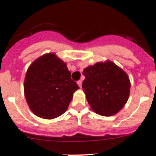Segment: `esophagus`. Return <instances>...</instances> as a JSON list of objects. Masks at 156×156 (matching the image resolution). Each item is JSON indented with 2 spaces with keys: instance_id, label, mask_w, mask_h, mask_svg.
<instances>
[{
  "instance_id": "1",
  "label": "esophagus",
  "mask_w": 156,
  "mask_h": 156,
  "mask_svg": "<svg viewBox=\"0 0 156 156\" xmlns=\"http://www.w3.org/2000/svg\"><path fill=\"white\" fill-rule=\"evenodd\" d=\"M77 84H78V85L80 87H81V85H82V81H81V80H80V81H78V82H77Z\"/></svg>"
}]
</instances>
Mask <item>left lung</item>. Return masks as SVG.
Returning <instances> with one entry per match:
<instances>
[{
  "instance_id": "1",
  "label": "left lung",
  "mask_w": 156,
  "mask_h": 156,
  "mask_svg": "<svg viewBox=\"0 0 156 156\" xmlns=\"http://www.w3.org/2000/svg\"><path fill=\"white\" fill-rule=\"evenodd\" d=\"M82 88L93 111L103 116L119 112L128 100L130 82L126 72L111 61L84 69Z\"/></svg>"
}]
</instances>
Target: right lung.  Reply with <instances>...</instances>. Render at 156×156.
I'll use <instances>...</instances> for the list:
<instances>
[{
    "label": "right lung",
    "instance_id": "add662e5",
    "mask_svg": "<svg viewBox=\"0 0 156 156\" xmlns=\"http://www.w3.org/2000/svg\"><path fill=\"white\" fill-rule=\"evenodd\" d=\"M79 88L71 78L66 63L55 53H47L29 66L24 81V94L30 109L45 119L63 114Z\"/></svg>",
    "mask_w": 156,
    "mask_h": 156
}]
</instances>
